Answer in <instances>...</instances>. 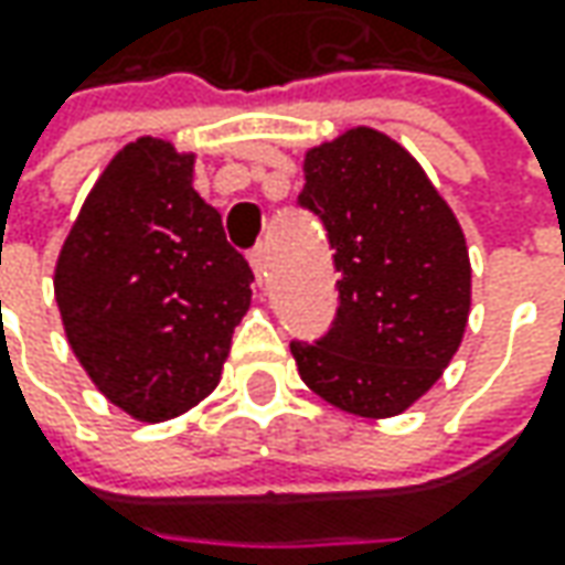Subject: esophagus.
I'll list each match as a JSON object with an SVG mask.
<instances>
[{
    "mask_svg": "<svg viewBox=\"0 0 565 565\" xmlns=\"http://www.w3.org/2000/svg\"><path fill=\"white\" fill-rule=\"evenodd\" d=\"M248 260H250V267H254V273H257V279H260V276L267 273V250H264V245L250 248Z\"/></svg>",
    "mask_w": 565,
    "mask_h": 565,
    "instance_id": "esophagus-1",
    "label": "esophagus"
}]
</instances>
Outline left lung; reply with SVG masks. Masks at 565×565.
Masks as SVG:
<instances>
[{"label":"left lung","instance_id":"obj_1","mask_svg":"<svg viewBox=\"0 0 565 565\" xmlns=\"http://www.w3.org/2000/svg\"><path fill=\"white\" fill-rule=\"evenodd\" d=\"M298 206L323 223L339 273L330 330L292 339L298 374L342 412L399 415L466 333V235L422 166L374 128L308 150Z\"/></svg>","mask_w":565,"mask_h":565}]
</instances>
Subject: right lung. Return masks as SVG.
Here are the masks:
<instances>
[{
  "mask_svg": "<svg viewBox=\"0 0 565 565\" xmlns=\"http://www.w3.org/2000/svg\"><path fill=\"white\" fill-rule=\"evenodd\" d=\"M194 157L128 143L77 213L55 301L99 393L138 422H166L213 393L250 301L248 260L191 188Z\"/></svg>",
  "mask_w": 565,
  "mask_h": 565,
  "instance_id": "right-lung-1",
  "label": "right lung"
}]
</instances>
